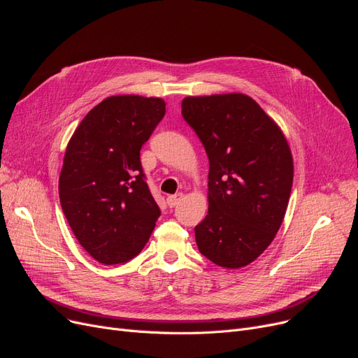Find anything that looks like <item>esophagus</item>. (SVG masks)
Masks as SVG:
<instances>
[{
  "label": "esophagus",
  "mask_w": 358,
  "mask_h": 358,
  "mask_svg": "<svg viewBox=\"0 0 358 358\" xmlns=\"http://www.w3.org/2000/svg\"><path fill=\"white\" fill-rule=\"evenodd\" d=\"M182 194L179 192V194H175V196H169L167 197V204L170 206V208H175V206H178L179 203H180V200H182Z\"/></svg>",
  "instance_id": "esophagus-1"
}]
</instances>
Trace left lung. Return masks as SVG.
Returning a JSON list of instances; mask_svg holds the SVG:
<instances>
[{
	"mask_svg": "<svg viewBox=\"0 0 358 358\" xmlns=\"http://www.w3.org/2000/svg\"><path fill=\"white\" fill-rule=\"evenodd\" d=\"M182 116L209 158V209L194 229L199 251L216 266L245 267L284 221L294 175L289 145L273 119L241 92L185 96Z\"/></svg>",
	"mask_w": 358,
	"mask_h": 358,
	"instance_id": "left-lung-1",
	"label": "left lung"
}]
</instances>
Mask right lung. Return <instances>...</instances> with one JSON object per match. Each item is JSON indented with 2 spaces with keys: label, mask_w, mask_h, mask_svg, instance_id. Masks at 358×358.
Instances as JSON below:
<instances>
[{
  "label": "right lung",
  "mask_w": 358,
  "mask_h": 358,
  "mask_svg": "<svg viewBox=\"0 0 358 358\" xmlns=\"http://www.w3.org/2000/svg\"><path fill=\"white\" fill-rule=\"evenodd\" d=\"M166 113L157 96L112 95L86 115L64 155L59 200L76 239L101 264H119L148 243L161 215L140 149Z\"/></svg>",
  "instance_id": "obj_1"
}]
</instances>
